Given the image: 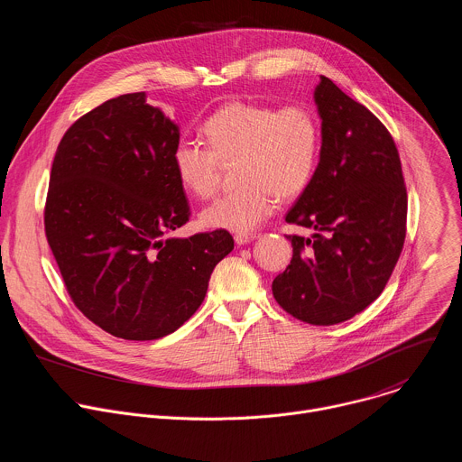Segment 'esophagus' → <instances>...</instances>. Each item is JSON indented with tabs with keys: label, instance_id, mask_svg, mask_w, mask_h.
<instances>
[{
	"label": "esophagus",
	"instance_id": "esophagus-1",
	"mask_svg": "<svg viewBox=\"0 0 462 462\" xmlns=\"http://www.w3.org/2000/svg\"><path fill=\"white\" fill-rule=\"evenodd\" d=\"M255 237H257V234H252V232H239V234L234 236V239H236L237 245H246V243L254 241Z\"/></svg>",
	"mask_w": 462,
	"mask_h": 462
}]
</instances>
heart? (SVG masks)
Masks as SVG:
<instances>
[{
	"mask_svg": "<svg viewBox=\"0 0 462 462\" xmlns=\"http://www.w3.org/2000/svg\"><path fill=\"white\" fill-rule=\"evenodd\" d=\"M207 146L181 139L172 150L180 185L199 199L216 194L223 165L236 162L241 183L201 212L208 228L248 232L272 216L279 203L297 198L312 183L321 156V123L299 103L270 105L230 101L205 123Z\"/></svg>",
	"mask_w": 462,
	"mask_h": 462,
	"instance_id": "obj_1",
	"label": "heart"
}]
</instances>
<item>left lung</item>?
I'll list each match as a JSON object with an SVG mask.
<instances>
[{
  "label": "left lung",
  "instance_id": "1",
  "mask_svg": "<svg viewBox=\"0 0 462 462\" xmlns=\"http://www.w3.org/2000/svg\"><path fill=\"white\" fill-rule=\"evenodd\" d=\"M314 97L323 119L319 165L286 214L314 236H288L293 255L272 291L295 319L330 327L384 290L402 252L408 196L386 126L325 76Z\"/></svg>",
  "mask_w": 462,
  "mask_h": 462
}]
</instances>
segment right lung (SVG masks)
<instances>
[{
	"mask_svg": "<svg viewBox=\"0 0 462 462\" xmlns=\"http://www.w3.org/2000/svg\"><path fill=\"white\" fill-rule=\"evenodd\" d=\"M178 141V125L134 92L81 116L56 150L49 246L78 310L121 339L176 332L234 248L226 230L167 237L190 217L172 169Z\"/></svg>",
	"mask_w": 462,
	"mask_h": 462,
	"instance_id": "add662e5",
	"label": "right lung"
}]
</instances>
